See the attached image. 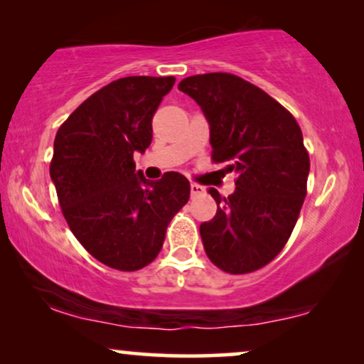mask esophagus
I'll use <instances>...</instances> for the list:
<instances>
[{"mask_svg":"<svg viewBox=\"0 0 364 364\" xmlns=\"http://www.w3.org/2000/svg\"><path fill=\"white\" fill-rule=\"evenodd\" d=\"M202 193H205V188L202 186H198V183H191V196L192 197H198L202 196Z\"/></svg>","mask_w":364,"mask_h":364,"instance_id":"34e87169","label":"esophagus"}]
</instances>
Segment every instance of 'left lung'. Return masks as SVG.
Returning a JSON list of instances; mask_svg holds the SVG:
<instances>
[{
  "label": "left lung",
  "mask_w": 364,
  "mask_h": 364,
  "mask_svg": "<svg viewBox=\"0 0 364 364\" xmlns=\"http://www.w3.org/2000/svg\"><path fill=\"white\" fill-rule=\"evenodd\" d=\"M178 89L210 124L212 161L237 173L232 196L208 188L217 213L200 225L207 257L232 275L260 270L287 245L306 197L301 129L288 109L235 74H197Z\"/></svg>",
  "instance_id": "left-lung-1"
}]
</instances>
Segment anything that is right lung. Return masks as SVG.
<instances>
[{"instance_id": "1", "label": "right lung", "mask_w": 364, "mask_h": 364, "mask_svg": "<svg viewBox=\"0 0 364 364\" xmlns=\"http://www.w3.org/2000/svg\"><path fill=\"white\" fill-rule=\"evenodd\" d=\"M176 77L127 76L89 96L58 129L49 173L69 228L104 265L136 272L156 260L191 183L147 181L134 152L152 141V117Z\"/></svg>"}]
</instances>
